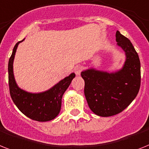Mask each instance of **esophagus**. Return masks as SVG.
I'll return each mask as SVG.
<instances>
[{"instance_id":"esophagus-1","label":"esophagus","mask_w":149,"mask_h":149,"mask_svg":"<svg viewBox=\"0 0 149 149\" xmlns=\"http://www.w3.org/2000/svg\"><path fill=\"white\" fill-rule=\"evenodd\" d=\"M82 70H83V68H82V66H77V67H76V68H75V70H74L76 75H77V76L80 75L81 72H82Z\"/></svg>"}]
</instances>
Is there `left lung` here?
Listing matches in <instances>:
<instances>
[{
  "label": "left lung",
  "mask_w": 149,
  "mask_h": 149,
  "mask_svg": "<svg viewBox=\"0 0 149 149\" xmlns=\"http://www.w3.org/2000/svg\"><path fill=\"white\" fill-rule=\"evenodd\" d=\"M117 45L125 54V63L116 72L90 68L81 72L85 81L84 94L90 109L97 116H112L127 108L139 91L141 65L132 43L118 31Z\"/></svg>",
  "instance_id": "8db88e82"
}]
</instances>
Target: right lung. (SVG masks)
Listing matches in <instances>:
<instances>
[{"label":"right lung","instance_id":"obj_1","mask_svg":"<svg viewBox=\"0 0 149 149\" xmlns=\"http://www.w3.org/2000/svg\"><path fill=\"white\" fill-rule=\"evenodd\" d=\"M23 40L16 43L8 62L10 94L18 109L26 116L38 122L50 121L60 113L63 95L76 75L72 72L69 77L60 80L52 88L42 93H32L19 88L14 79L13 63L18 44Z\"/></svg>","mask_w":149,"mask_h":149}]
</instances>
